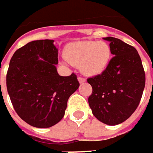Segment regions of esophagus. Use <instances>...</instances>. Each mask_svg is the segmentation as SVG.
<instances>
[{
	"instance_id": "1",
	"label": "esophagus",
	"mask_w": 153,
	"mask_h": 153,
	"mask_svg": "<svg viewBox=\"0 0 153 153\" xmlns=\"http://www.w3.org/2000/svg\"><path fill=\"white\" fill-rule=\"evenodd\" d=\"M78 80H79V82L81 84V83H84L85 81H86V79H84V78H82V77H78Z\"/></svg>"
}]
</instances>
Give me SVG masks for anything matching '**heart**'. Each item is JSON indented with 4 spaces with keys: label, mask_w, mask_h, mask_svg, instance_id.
Listing matches in <instances>:
<instances>
[{
    "label": "heart",
    "mask_w": 153,
    "mask_h": 153,
    "mask_svg": "<svg viewBox=\"0 0 153 153\" xmlns=\"http://www.w3.org/2000/svg\"><path fill=\"white\" fill-rule=\"evenodd\" d=\"M64 54L66 60L79 66L82 74L95 76L108 65L111 49L104 41H79L68 45Z\"/></svg>",
    "instance_id": "heart-1"
}]
</instances>
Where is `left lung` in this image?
Returning <instances> with one entry per match:
<instances>
[{
	"mask_svg": "<svg viewBox=\"0 0 153 153\" xmlns=\"http://www.w3.org/2000/svg\"><path fill=\"white\" fill-rule=\"evenodd\" d=\"M113 58L105 71L88 79L93 92L88 103L93 115L108 125H117L131 116L140 102L146 74L140 56L133 46L108 36Z\"/></svg>",
	"mask_w": 153,
	"mask_h": 153,
	"instance_id": "obj_1",
	"label": "left lung"
}]
</instances>
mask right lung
I'll return each mask as SVG.
<instances>
[{
  "mask_svg": "<svg viewBox=\"0 0 153 153\" xmlns=\"http://www.w3.org/2000/svg\"><path fill=\"white\" fill-rule=\"evenodd\" d=\"M54 40H36L12 56L7 89L20 117L36 128H50L65 116L69 97L79 88L77 76L58 74V48Z\"/></svg>",
  "mask_w": 153,
  "mask_h": 153,
  "instance_id": "1",
  "label": "right lung"
}]
</instances>
